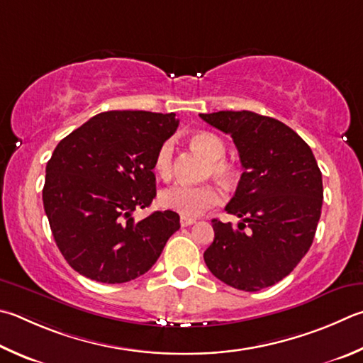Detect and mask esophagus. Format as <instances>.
<instances>
[{
  "mask_svg": "<svg viewBox=\"0 0 363 363\" xmlns=\"http://www.w3.org/2000/svg\"><path fill=\"white\" fill-rule=\"evenodd\" d=\"M194 223H195V219H192V217H181L182 227H190V225H194Z\"/></svg>",
  "mask_w": 363,
  "mask_h": 363,
  "instance_id": "obj_1",
  "label": "esophagus"
}]
</instances>
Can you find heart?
Wrapping results in <instances>:
<instances>
[{"instance_id":"heart-1","label":"heart","mask_w":363,"mask_h":363,"mask_svg":"<svg viewBox=\"0 0 363 363\" xmlns=\"http://www.w3.org/2000/svg\"><path fill=\"white\" fill-rule=\"evenodd\" d=\"M190 143L195 149L209 160L208 174H213L222 182H232L236 177V169L225 157L227 147L219 136L209 131H199ZM173 141L167 140L160 144L154 157V171L163 179H168L173 171ZM220 192L211 184H201V186H187V184H174L163 189L159 195L160 206L164 209L174 211L184 217L200 216L203 211L213 208L220 203Z\"/></svg>"}]
</instances>
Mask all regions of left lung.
Wrapping results in <instances>:
<instances>
[{
  "instance_id": "1",
  "label": "left lung",
  "mask_w": 363,
  "mask_h": 363,
  "mask_svg": "<svg viewBox=\"0 0 363 363\" xmlns=\"http://www.w3.org/2000/svg\"><path fill=\"white\" fill-rule=\"evenodd\" d=\"M232 136L245 168L228 214L238 227L213 219L204 250L209 272L227 286L257 292L279 282L313 245L320 217L322 173L313 150L286 123L250 111L200 114Z\"/></svg>"
}]
</instances>
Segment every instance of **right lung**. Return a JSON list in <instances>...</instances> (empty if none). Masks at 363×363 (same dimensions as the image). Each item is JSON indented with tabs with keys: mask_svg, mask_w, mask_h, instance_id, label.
<instances>
[{
	"mask_svg": "<svg viewBox=\"0 0 363 363\" xmlns=\"http://www.w3.org/2000/svg\"><path fill=\"white\" fill-rule=\"evenodd\" d=\"M174 113L108 111L57 144L45 167L44 211L72 269L122 284L152 268L181 227L174 211L135 222L133 211L155 199L154 157L174 133Z\"/></svg>",
	"mask_w": 363,
	"mask_h": 363,
	"instance_id": "add662e5",
	"label": "right lung"
}]
</instances>
